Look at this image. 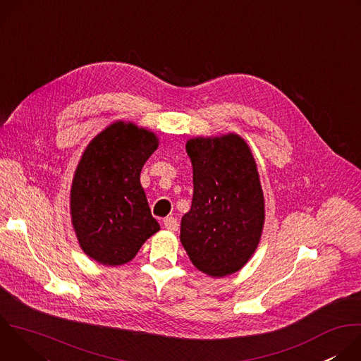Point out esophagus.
Returning a JSON list of instances; mask_svg holds the SVG:
<instances>
[{"label":"esophagus","mask_w":361,"mask_h":361,"mask_svg":"<svg viewBox=\"0 0 361 361\" xmlns=\"http://www.w3.org/2000/svg\"><path fill=\"white\" fill-rule=\"evenodd\" d=\"M164 227H166L167 230H170V231H177V230H178V221H177V219H174V217H167V219H164Z\"/></svg>","instance_id":"esophagus-1"}]
</instances>
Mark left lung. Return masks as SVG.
<instances>
[{"label":"left lung","mask_w":361,"mask_h":361,"mask_svg":"<svg viewBox=\"0 0 361 361\" xmlns=\"http://www.w3.org/2000/svg\"><path fill=\"white\" fill-rule=\"evenodd\" d=\"M185 149L194 191L180 240L195 269L226 277L247 264L263 234L266 204L257 163L235 133L192 137Z\"/></svg>","instance_id":"1"}]
</instances>
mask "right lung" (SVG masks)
I'll use <instances>...</instances> for the list:
<instances>
[{
  "label": "right lung",
  "mask_w": 361,
  "mask_h": 361,
  "mask_svg": "<svg viewBox=\"0 0 361 361\" xmlns=\"http://www.w3.org/2000/svg\"><path fill=\"white\" fill-rule=\"evenodd\" d=\"M159 148V137L117 120L85 147L74 171L70 214L84 254L102 266L131 262L160 230L151 216L140 173Z\"/></svg>",
  "instance_id": "1"
}]
</instances>
